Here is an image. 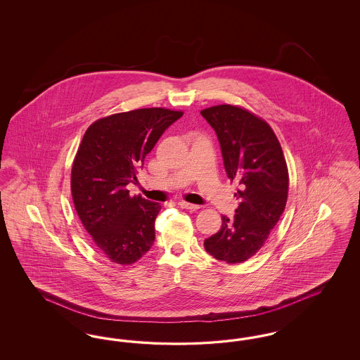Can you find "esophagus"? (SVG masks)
<instances>
[{
	"instance_id": "obj_1",
	"label": "esophagus",
	"mask_w": 360,
	"mask_h": 360,
	"mask_svg": "<svg viewBox=\"0 0 360 360\" xmlns=\"http://www.w3.org/2000/svg\"><path fill=\"white\" fill-rule=\"evenodd\" d=\"M179 206H181L182 209H188V210H197V209H200V205H194V204L185 202V201H181Z\"/></svg>"
}]
</instances>
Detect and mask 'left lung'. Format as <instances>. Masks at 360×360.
Returning <instances> with one entry per match:
<instances>
[{
	"mask_svg": "<svg viewBox=\"0 0 360 360\" xmlns=\"http://www.w3.org/2000/svg\"><path fill=\"white\" fill-rule=\"evenodd\" d=\"M201 115L217 135L228 178L240 186L236 214L223 216L220 231L204 245L217 260L241 263L263 247L285 210L288 165L271 127L251 112L226 103Z\"/></svg>",
	"mask_w": 360,
	"mask_h": 360,
	"instance_id": "8db88e82",
	"label": "left lung"
}]
</instances>
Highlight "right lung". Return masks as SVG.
<instances>
[{"label": "right lung", "mask_w": 360, "mask_h": 360, "mask_svg": "<svg viewBox=\"0 0 360 360\" xmlns=\"http://www.w3.org/2000/svg\"><path fill=\"white\" fill-rule=\"evenodd\" d=\"M184 112L144 108L93 122L71 169V194L79 220L109 260L132 264L153 247L162 206L129 195L159 137Z\"/></svg>", "instance_id": "right-lung-1"}]
</instances>
